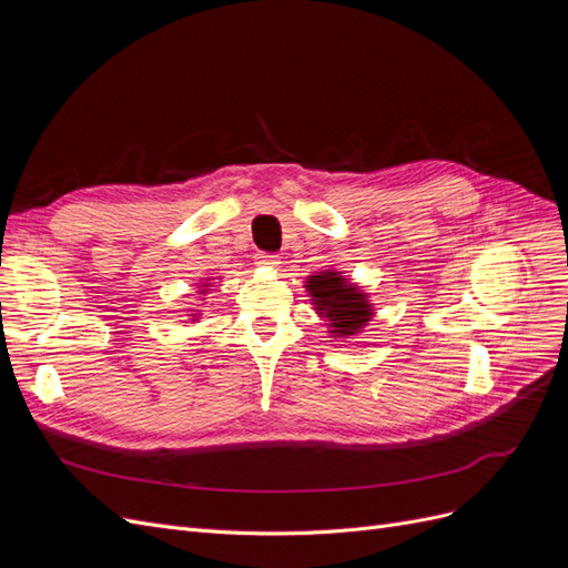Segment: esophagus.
Returning <instances> with one entry per match:
<instances>
[{
	"instance_id": "esophagus-1",
	"label": "esophagus",
	"mask_w": 568,
	"mask_h": 568,
	"mask_svg": "<svg viewBox=\"0 0 568 568\" xmlns=\"http://www.w3.org/2000/svg\"><path fill=\"white\" fill-rule=\"evenodd\" d=\"M280 255H274V253H257V265L261 267H270V270H274V267H280Z\"/></svg>"
}]
</instances>
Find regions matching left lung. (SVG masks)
<instances>
[{
    "label": "left lung",
    "mask_w": 568,
    "mask_h": 568,
    "mask_svg": "<svg viewBox=\"0 0 568 568\" xmlns=\"http://www.w3.org/2000/svg\"><path fill=\"white\" fill-rule=\"evenodd\" d=\"M315 311L324 317L334 338H351L359 334L374 317L369 296L357 284H351L341 272L324 270L311 274L305 282Z\"/></svg>",
    "instance_id": "1"
}]
</instances>
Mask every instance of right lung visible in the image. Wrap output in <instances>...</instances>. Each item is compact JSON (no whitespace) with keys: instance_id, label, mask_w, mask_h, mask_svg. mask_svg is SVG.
Returning <instances> with one entry per match:
<instances>
[{"instance_id":"right-lung-1","label":"right lung","mask_w":568,"mask_h":568,"mask_svg":"<svg viewBox=\"0 0 568 568\" xmlns=\"http://www.w3.org/2000/svg\"><path fill=\"white\" fill-rule=\"evenodd\" d=\"M205 282H211V280H205ZM211 286H213V284H201V291H199V294H201V296H205V294H209V291H211ZM192 317H194V322H196V315H192Z\"/></svg>"}]
</instances>
